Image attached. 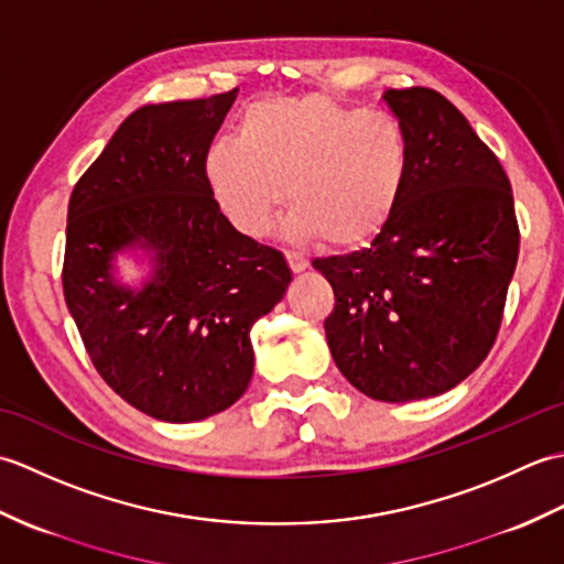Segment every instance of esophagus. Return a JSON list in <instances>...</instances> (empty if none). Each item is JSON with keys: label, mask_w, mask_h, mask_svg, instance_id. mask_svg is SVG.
Instances as JSON below:
<instances>
[{"label": "esophagus", "mask_w": 564, "mask_h": 564, "mask_svg": "<svg viewBox=\"0 0 564 564\" xmlns=\"http://www.w3.org/2000/svg\"><path fill=\"white\" fill-rule=\"evenodd\" d=\"M285 259H289V267L295 273H301V271H305L310 267L307 257L303 254V251H297V249H285Z\"/></svg>", "instance_id": "34e87169"}]
</instances>
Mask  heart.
I'll list each match as a JSON object with an SVG mask.
<instances>
[{
    "instance_id": "b5f03b06",
    "label": "heart",
    "mask_w": 564,
    "mask_h": 564,
    "mask_svg": "<svg viewBox=\"0 0 564 564\" xmlns=\"http://www.w3.org/2000/svg\"><path fill=\"white\" fill-rule=\"evenodd\" d=\"M410 140L388 113H368L325 94L259 101L206 154L215 200L242 235L269 230L289 208L295 237L358 247L386 227L404 196Z\"/></svg>"
}]
</instances>
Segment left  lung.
<instances>
[{"mask_svg": "<svg viewBox=\"0 0 564 564\" xmlns=\"http://www.w3.org/2000/svg\"><path fill=\"white\" fill-rule=\"evenodd\" d=\"M410 140V176L370 247L315 259L334 291V364L380 402L448 392L480 366L519 259L513 194L497 154L426 87L382 94Z\"/></svg>", "mask_w": 564, "mask_h": 564, "instance_id": "obj_1", "label": "left lung"}]
</instances>
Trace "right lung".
Wrapping results in <instances>:
<instances>
[{
	"label": "right lung",
	"mask_w": 564,
	"mask_h": 564,
	"mask_svg": "<svg viewBox=\"0 0 564 564\" xmlns=\"http://www.w3.org/2000/svg\"><path fill=\"white\" fill-rule=\"evenodd\" d=\"M235 99L142 106L69 196L63 291L84 349L116 394L170 424L242 398L249 332L293 279L281 251L235 230L208 186L206 154ZM123 248L151 254L140 290L112 275Z\"/></svg>",
	"instance_id": "add662e5"
}]
</instances>
